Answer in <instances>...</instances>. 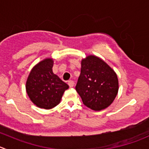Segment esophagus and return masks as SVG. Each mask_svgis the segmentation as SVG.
<instances>
[{"instance_id":"esophagus-1","label":"esophagus","mask_w":149,"mask_h":149,"mask_svg":"<svg viewBox=\"0 0 149 149\" xmlns=\"http://www.w3.org/2000/svg\"><path fill=\"white\" fill-rule=\"evenodd\" d=\"M68 86H70V87H73V86H74V81L72 80H70L68 81Z\"/></svg>"}]
</instances>
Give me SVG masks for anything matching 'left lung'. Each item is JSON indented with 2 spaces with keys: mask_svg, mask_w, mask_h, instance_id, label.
Instances as JSON below:
<instances>
[{
  "mask_svg": "<svg viewBox=\"0 0 149 149\" xmlns=\"http://www.w3.org/2000/svg\"><path fill=\"white\" fill-rule=\"evenodd\" d=\"M119 89L116 73L99 57L89 55L82 60L76 92L84 105L94 111H100L114 100Z\"/></svg>",
  "mask_w": 149,
  "mask_h": 149,
  "instance_id": "1",
  "label": "left lung"
}]
</instances>
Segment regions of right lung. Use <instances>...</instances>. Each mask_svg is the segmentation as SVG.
Instances as JSON below:
<instances>
[{"mask_svg": "<svg viewBox=\"0 0 149 149\" xmlns=\"http://www.w3.org/2000/svg\"><path fill=\"white\" fill-rule=\"evenodd\" d=\"M52 59H45L30 73L26 91L32 102L38 107L51 109L60 103L68 85L52 72Z\"/></svg>", "mask_w": 149, "mask_h": 149, "instance_id": "add662e5", "label": "right lung"}]
</instances>
